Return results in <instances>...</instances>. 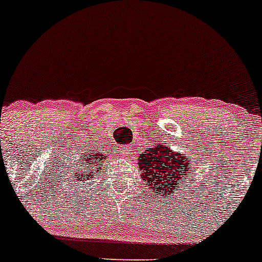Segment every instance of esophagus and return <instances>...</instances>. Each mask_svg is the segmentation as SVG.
I'll list each match as a JSON object with an SVG mask.
<instances>
[{"label": "esophagus", "mask_w": 262, "mask_h": 262, "mask_svg": "<svg viewBox=\"0 0 262 262\" xmlns=\"http://www.w3.org/2000/svg\"><path fill=\"white\" fill-rule=\"evenodd\" d=\"M131 151L132 149L130 146H120V154L122 156H130Z\"/></svg>", "instance_id": "obj_1"}]
</instances>
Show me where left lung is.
<instances>
[{
	"label": "left lung",
	"instance_id": "8db88e82",
	"mask_svg": "<svg viewBox=\"0 0 262 262\" xmlns=\"http://www.w3.org/2000/svg\"><path fill=\"white\" fill-rule=\"evenodd\" d=\"M141 178L155 195L172 198L182 183L187 181L189 172V161L183 154H178L162 145L154 146L139 156Z\"/></svg>",
	"mask_w": 262,
	"mask_h": 262
}]
</instances>
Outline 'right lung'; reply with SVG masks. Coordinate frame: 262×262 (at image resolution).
<instances>
[{"label":"right lung","instance_id":"add662e5","mask_svg":"<svg viewBox=\"0 0 262 262\" xmlns=\"http://www.w3.org/2000/svg\"><path fill=\"white\" fill-rule=\"evenodd\" d=\"M102 160H104V155H101L100 152H85V154L81 156L79 163L84 164V167H81L80 174L78 176V181H89L92 179L94 176L100 174V169H101V163Z\"/></svg>","mask_w":262,"mask_h":262}]
</instances>
